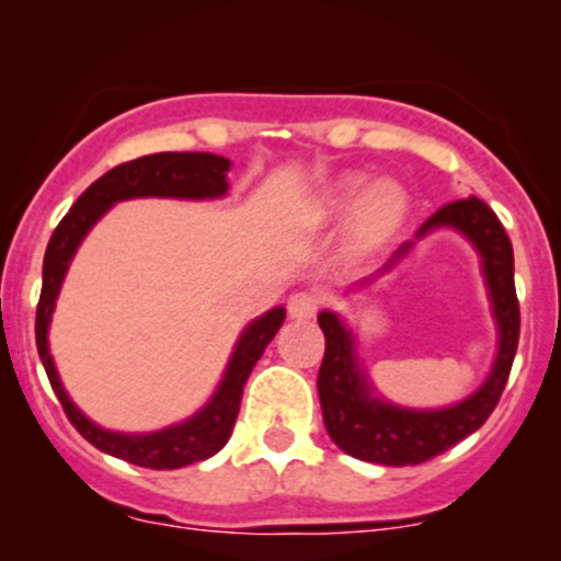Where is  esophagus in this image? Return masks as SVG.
Segmentation results:
<instances>
[{
	"instance_id": "1",
	"label": "esophagus",
	"mask_w": 561,
	"mask_h": 561,
	"mask_svg": "<svg viewBox=\"0 0 561 561\" xmlns=\"http://www.w3.org/2000/svg\"><path fill=\"white\" fill-rule=\"evenodd\" d=\"M287 311H289V317L298 319V321H306V319L317 317L319 295H313V293H295V295H289Z\"/></svg>"
}]
</instances>
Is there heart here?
<instances>
[{
    "label": "heart",
    "instance_id": "obj_1",
    "mask_svg": "<svg viewBox=\"0 0 561 561\" xmlns=\"http://www.w3.org/2000/svg\"><path fill=\"white\" fill-rule=\"evenodd\" d=\"M327 208L340 216L353 210V240L362 248H375L403 224L409 214V195L392 179H379L366 186L364 176H345L327 197Z\"/></svg>",
    "mask_w": 561,
    "mask_h": 561
}]
</instances>
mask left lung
Wrapping results in <instances>:
<instances>
[{
	"instance_id": "8db88e82",
	"label": "left lung",
	"mask_w": 561,
	"mask_h": 561,
	"mask_svg": "<svg viewBox=\"0 0 561 561\" xmlns=\"http://www.w3.org/2000/svg\"><path fill=\"white\" fill-rule=\"evenodd\" d=\"M443 227L461 231L480 253L491 311L499 327V353H495L491 375L465 401L446 405V409H403V405L377 398L366 371L358 364L353 332L337 313H319V327L327 340L317 382L324 427L337 448L371 465H422L443 450L454 448L456 443L480 430L493 414L506 388L508 371H512L519 343V302L517 289H514L512 242L499 216L478 197L454 199L437 208L416 231V240ZM411 248L414 242H403L375 276L388 274ZM371 279L358 282V287L369 285Z\"/></svg>"
}]
</instances>
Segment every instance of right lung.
I'll return each instance as SVG.
<instances>
[{"mask_svg": "<svg viewBox=\"0 0 561 561\" xmlns=\"http://www.w3.org/2000/svg\"><path fill=\"white\" fill-rule=\"evenodd\" d=\"M229 160L210 152H156L128 163L115 165L89 186L83 195L76 199L73 208L66 218L57 224L44 253L42 268V295L36 306V347L42 358L44 371H47L49 385H53L57 401L62 403V411L79 433L92 443L94 448L105 454L124 459L128 465L150 467V469H179L195 461L210 459L227 446L231 427H234L237 414H240L242 388L248 382L250 371L272 343L274 334L279 332L285 321V308L276 306L266 311L237 340L234 353H231L227 371H224L221 385L214 392L208 403L190 420L171 424V427L158 430V433H113L102 430L89 416H83L79 405L70 401V396L62 388L57 377L55 362L49 356V319H53L55 300L60 295L62 279L73 261L76 250L89 229L100 221L107 210L121 199L131 197H176V199H214L224 197L229 190L227 171Z\"/></svg>", "mask_w": 561, "mask_h": 561, "instance_id": "1", "label": "right lung"}]
</instances>
